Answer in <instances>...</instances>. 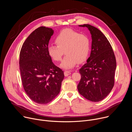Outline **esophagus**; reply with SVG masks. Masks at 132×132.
Segmentation results:
<instances>
[{"mask_svg":"<svg viewBox=\"0 0 132 132\" xmlns=\"http://www.w3.org/2000/svg\"><path fill=\"white\" fill-rule=\"evenodd\" d=\"M64 73V75H65V77H67V76H69V75L71 74V72L69 71H68V70H65Z\"/></svg>","mask_w":132,"mask_h":132,"instance_id":"34e87169","label":"esophagus"}]
</instances>
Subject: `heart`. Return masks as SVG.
Masks as SVG:
<instances>
[{
    "label": "heart",
    "mask_w": 132,
    "mask_h": 132,
    "mask_svg": "<svg viewBox=\"0 0 132 132\" xmlns=\"http://www.w3.org/2000/svg\"><path fill=\"white\" fill-rule=\"evenodd\" d=\"M55 43L57 46L50 45L48 47L49 56L54 61H61L64 52L66 56L60 67L64 69H71L77 63L86 61L89 54L90 42L89 38L84 34L71 29H65L56 36Z\"/></svg>",
    "instance_id": "heart-1"
}]
</instances>
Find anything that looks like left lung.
I'll return each instance as SVG.
<instances>
[{
  "label": "left lung",
  "mask_w": 132,
  "mask_h": 132,
  "mask_svg": "<svg viewBox=\"0 0 132 132\" xmlns=\"http://www.w3.org/2000/svg\"><path fill=\"white\" fill-rule=\"evenodd\" d=\"M86 27L92 37L90 56L79 69L81 80L78 85L79 93L92 102H100L111 92L114 83L116 60L110 42L97 28L89 24Z\"/></svg>",
  "instance_id": "1"
}]
</instances>
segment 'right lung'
I'll list each match as a JSON object with an SVG mask.
<instances>
[{
    "label": "right lung",
    "mask_w": 132,
    "mask_h": 132,
    "mask_svg": "<svg viewBox=\"0 0 132 132\" xmlns=\"http://www.w3.org/2000/svg\"><path fill=\"white\" fill-rule=\"evenodd\" d=\"M54 31L41 26L27 38L20 53V69L24 89L39 104H46L60 93L64 71L55 66L48 53Z\"/></svg>",
    "instance_id": "obj_1"
}]
</instances>
